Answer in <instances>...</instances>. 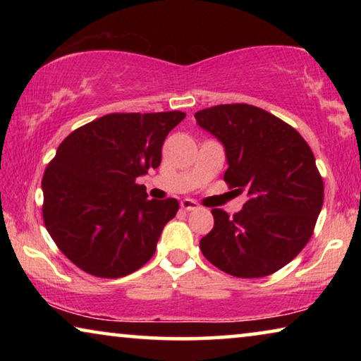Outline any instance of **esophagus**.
<instances>
[{
  "instance_id": "1",
  "label": "esophagus",
  "mask_w": 361,
  "mask_h": 361,
  "mask_svg": "<svg viewBox=\"0 0 361 361\" xmlns=\"http://www.w3.org/2000/svg\"><path fill=\"white\" fill-rule=\"evenodd\" d=\"M180 207L183 210H188V212H191V210H195V209H199V205L194 202V200H191V199H185V200H181V204H180Z\"/></svg>"
}]
</instances>
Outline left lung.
<instances>
[{
  "label": "left lung",
  "mask_w": 361,
  "mask_h": 361,
  "mask_svg": "<svg viewBox=\"0 0 361 361\" xmlns=\"http://www.w3.org/2000/svg\"><path fill=\"white\" fill-rule=\"evenodd\" d=\"M197 124L224 145V181L248 200L215 226L199 247L219 271L242 279L277 272L307 245L323 205L314 152L296 129L262 108L232 103L200 109Z\"/></svg>",
  "instance_id": "obj_1"
}]
</instances>
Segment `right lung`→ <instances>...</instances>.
<instances>
[{
  "label": "right lung",
  "instance_id": "1",
  "mask_svg": "<svg viewBox=\"0 0 361 361\" xmlns=\"http://www.w3.org/2000/svg\"><path fill=\"white\" fill-rule=\"evenodd\" d=\"M183 111L113 113L71 132L42 176V218L60 252L90 276L118 279L145 266L180 209L148 199L137 178L157 169Z\"/></svg>",
  "mask_w": 361,
  "mask_h": 361
}]
</instances>
